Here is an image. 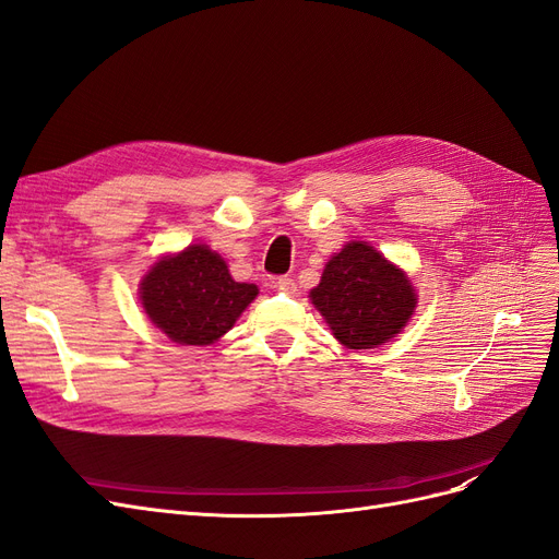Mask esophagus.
<instances>
[{"label":"esophagus","instance_id":"1","mask_svg":"<svg viewBox=\"0 0 559 559\" xmlns=\"http://www.w3.org/2000/svg\"><path fill=\"white\" fill-rule=\"evenodd\" d=\"M275 286H277V289H280L282 294H289V296H294V294L298 292V284H296L292 277H280V280L275 282Z\"/></svg>","mask_w":559,"mask_h":559}]
</instances>
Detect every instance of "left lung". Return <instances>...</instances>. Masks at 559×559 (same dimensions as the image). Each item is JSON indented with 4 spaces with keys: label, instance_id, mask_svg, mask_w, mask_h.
<instances>
[{
    "label": "left lung",
    "instance_id": "8db88e82",
    "mask_svg": "<svg viewBox=\"0 0 559 559\" xmlns=\"http://www.w3.org/2000/svg\"><path fill=\"white\" fill-rule=\"evenodd\" d=\"M312 306L349 349L378 347L408 324L417 294L408 275L368 242H349L326 263Z\"/></svg>",
    "mask_w": 559,
    "mask_h": 559
}]
</instances>
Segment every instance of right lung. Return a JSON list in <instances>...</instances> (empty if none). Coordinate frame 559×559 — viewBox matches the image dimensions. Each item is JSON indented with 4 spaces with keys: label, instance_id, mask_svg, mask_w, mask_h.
<instances>
[{
    "label": "right lung",
    "instance_id": "obj_1",
    "mask_svg": "<svg viewBox=\"0 0 559 559\" xmlns=\"http://www.w3.org/2000/svg\"><path fill=\"white\" fill-rule=\"evenodd\" d=\"M257 284L235 282L226 261L207 245H191L151 265L140 284L148 319L179 345H212L233 329Z\"/></svg>",
    "mask_w": 559,
    "mask_h": 559
}]
</instances>
